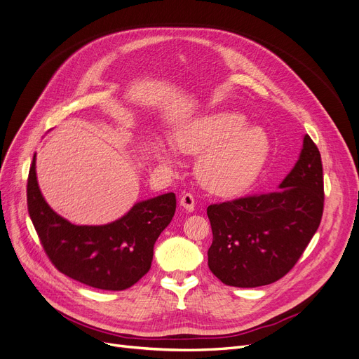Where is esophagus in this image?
Listing matches in <instances>:
<instances>
[{"mask_svg":"<svg viewBox=\"0 0 359 359\" xmlns=\"http://www.w3.org/2000/svg\"><path fill=\"white\" fill-rule=\"evenodd\" d=\"M180 207H183L186 211L192 212L195 210V198L192 194H183L180 196Z\"/></svg>","mask_w":359,"mask_h":359,"instance_id":"1","label":"esophagus"}]
</instances>
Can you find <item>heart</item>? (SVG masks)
<instances>
[{
  "label": "heart",
  "instance_id": "obj_1",
  "mask_svg": "<svg viewBox=\"0 0 359 359\" xmlns=\"http://www.w3.org/2000/svg\"><path fill=\"white\" fill-rule=\"evenodd\" d=\"M176 148L188 155H201L196 175L217 195H238L257 182L270 154V137L259 128H248L238 113H217L201 117L175 135ZM152 152L161 164L173 165V154L154 142Z\"/></svg>",
  "mask_w": 359,
  "mask_h": 359
}]
</instances>
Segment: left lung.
<instances>
[{"label":"left lung","instance_id":"left-lung-1","mask_svg":"<svg viewBox=\"0 0 359 359\" xmlns=\"http://www.w3.org/2000/svg\"><path fill=\"white\" fill-rule=\"evenodd\" d=\"M324 207L323 164L308 135L290 173L270 194L212 204L208 267L227 286L277 282L299 259L320 226Z\"/></svg>","mask_w":359,"mask_h":359}]
</instances>
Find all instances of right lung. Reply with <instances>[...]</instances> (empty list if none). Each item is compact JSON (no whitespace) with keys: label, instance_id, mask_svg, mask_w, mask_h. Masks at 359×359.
<instances>
[{"label":"right lung","instance_id":"add662e5","mask_svg":"<svg viewBox=\"0 0 359 359\" xmlns=\"http://www.w3.org/2000/svg\"><path fill=\"white\" fill-rule=\"evenodd\" d=\"M27 210L58 271L90 287L124 290L149 271L155 241L175 215L176 195L136 202L113 223L77 226L46 204L38 184L35 154L27 179Z\"/></svg>","mask_w":359,"mask_h":359}]
</instances>
